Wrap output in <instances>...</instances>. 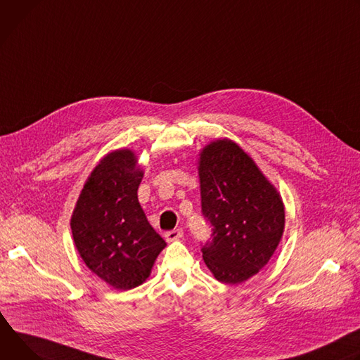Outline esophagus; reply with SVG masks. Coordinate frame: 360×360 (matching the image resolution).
<instances>
[{
    "label": "esophagus",
    "instance_id": "esophagus-1",
    "mask_svg": "<svg viewBox=\"0 0 360 360\" xmlns=\"http://www.w3.org/2000/svg\"><path fill=\"white\" fill-rule=\"evenodd\" d=\"M165 237H166V240H167V242L179 240V238H181V237H183V229H174V230L166 231Z\"/></svg>",
    "mask_w": 360,
    "mask_h": 360
}]
</instances>
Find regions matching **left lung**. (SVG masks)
<instances>
[{
	"label": "left lung",
	"instance_id": "left-lung-1",
	"mask_svg": "<svg viewBox=\"0 0 360 360\" xmlns=\"http://www.w3.org/2000/svg\"><path fill=\"white\" fill-rule=\"evenodd\" d=\"M202 212L212 240L203 259L221 283L246 282L273 256L285 230V206L276 187L234 141L207 144L198 160Z\"/></svg>",
	"mask_w": 360,
	"mask_h": 360
}]
</instances>
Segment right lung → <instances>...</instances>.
Instances as JSON below:
<instances>
[{"mask_svg":"<svg viewBox=\"0 0 360 360\" xmlns=\"http://www.w3.org/2000/svg\"><path fill=\"white\" fill-rule=\"evenodd\" d=\"M143 174L131 150L108 153L87 179L71 216L79 256L93 273L118 290L144 283L166 248L139 203Z\"/></svg>","mask_w":360,"mask_h":360,"instance_id":"1","label":"right lung"}]
</instances>
